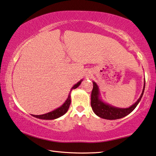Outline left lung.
I'll list each match as a JSON object with an SVG mask.
<instances>
[{
    "label": "left lung",
    "mask_w": 156,
    "mask_h": 156,
    "mask_svg": "<svg viewBox=\"0 0 156 156\" xmlns=\"http://www.w3.org/2000/svg\"><path fill=\"white\" fill-rule=\"evenodd\" d=\"M145 85L144 87L143 92L141 93L140 97L135 104L127 108H119L111 106L108 104L104 103L99 98V90L96 83L93 82V89L91 94V106L93 111L95 114L99 116L101 118L107 120H115L122 118L126 116L132 112L136 106H137L139 102L140 101L141 97L144 92Z\"/></svg>",
    "instance_id": "obj_1"
}]
</instances>
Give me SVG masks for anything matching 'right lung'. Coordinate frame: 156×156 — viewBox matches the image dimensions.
Listing matches in <instances>:
<instances>
[{
	"mask_svg": "<svg viewBox=\"0 0 156 156\" xmlns=\"http://www.w3.org/2000/svg\"><path fill=\"white\" fill-rule=\"evenodd\" d=\"M80 83L81 81L78 82L77 84H76L73 87H72L71 90L76 89V87H78V86L80 85ZM70 104H71V96H70V94H69L68 98H67L66 101H65L63 105L60 106V107L55 109V110H54L53 111H51L50 113H45V114L38 115H33V116H34V117L36 118H40V119H43V120H54V119H56V118L61 117L62 115L65 114V113L67 112V111H68Z\"/></svg>",
	"mask_w": 156,
	"mask_h": 156,
	"instance_id": "1",
	"label": "right lung"
}]
</instances>
